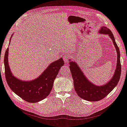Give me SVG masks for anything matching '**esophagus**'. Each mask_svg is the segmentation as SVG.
<instances>
[{"label": "esophagus", "instance_id": "1", "mask_svg": "<svg viewBox=\"0 0 127 127\" xmlns=\"http://www.w3.org/2000/svg\"><path fill=\"white\" fill-rule=\"evenodd\" d=\"M68 59H69V56L67 54H64L63 56V60L64 61L65 63L68 64Z\"/></svg>", "mask_w": 127, "mask_h": 127}]
</instances>
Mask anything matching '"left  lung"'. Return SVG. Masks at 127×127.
<instances>
[{
	"instance_id": "1",
	"label": "left lung",
	"mask_w": 127,
	"mask_h": 127,
	"mask_svg": "<svg viewBox=\"0 0 127 127\" xmlns=\"http://www.w3.org/2000/svg\"><path fill=\"white\" fill-rule=\"evenodd\" d=\"M99 32L102 34L108 35L113 40L117 53V67L111 80L104 86H95L88 81L76 62L69 60V68L74 80L75 91L79 97L88 101H98L106 97L117 85L122 71L120 51L112 32L106 27L103 26Z\"/></svg>"
}]
</instances>
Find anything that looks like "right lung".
Here are the masks:
<instances>
[{
    "mask_svg": "<svg viewBox=\"0 0 127 127\" xmlns=\"http://www.w3.org/2000/svg\"><path fill=\"white\" fill-rule=\"evenodd\" d=\"M8 48L4 54V64L5 79L10 89L16 95L29 103H36L45 99L52 89L53 82L60 67L64 64L63 59L60 58L50 64L36 79L24 81L16 78L11 72L8 63Z\"/></svg>",
    "mask_w": 127,
    "mask_h": 127,
    "instance_id": "obj_1",
    "label": "right lung"
}]
</instances>
